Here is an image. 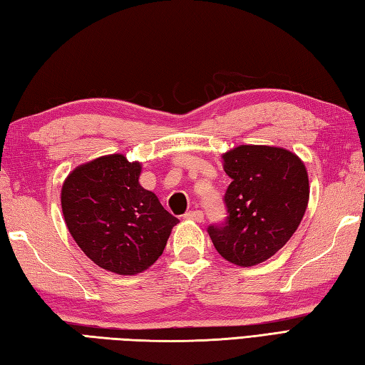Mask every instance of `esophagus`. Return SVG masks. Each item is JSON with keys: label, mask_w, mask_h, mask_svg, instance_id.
<instances>
[{"label": "esophagus", "mask_w": 365, "mask_h": 365, "mask_svg": "<svg viewBox=\"0 0 365 365\" xmlns=\"http://www.w3.org/2000/svg\"><path fill=\"white\" fill-rule=\"evenodd\" d=\"M184 217H185V219H189V220L203 222L205 214H203V211H198V210H195V211H187V212H185V214H184Z\"/></svg>", "instance_id": "esophagus-1"}]
</instances>
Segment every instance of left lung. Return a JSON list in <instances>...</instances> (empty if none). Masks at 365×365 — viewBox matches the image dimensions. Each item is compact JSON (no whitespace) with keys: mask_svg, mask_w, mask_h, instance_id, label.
<instances>
[{"mask_svg":"<svg viewBox=\"0 0 365 365\" xmlns=\"http://www.w3.org/2000/svg\"><path fill=\"white\" fill-rule=\"evenodd\" d=\"M232 178L227 219L207 227L215 250L237 266L266 262L288 242L309 203L304 162L284 148L241 145L222 155Z\"/></svg>","mask_w":365,"mask_h":365,"instance_id":"1","label":"left lung"}]
</instances>
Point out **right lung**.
I'll return each instance as SVG.
<instances>
[{"instance_id": "right-lung-1", "label": "right lung", "mask_w": 365, "mask_h": 365, "mask_svg": "<svg viewBox=\"0 0 365 365\" xmlns=\"http://www.w3.org/2000/svg\"><path fill=\"white\" fill-rule=\"evenodd\" d=\"M141 165L123 154L103 155L66 178L61 207L66 225L102 269L133 276L158 259L178 224L155 193L138 182Z\"/></svg>"}]
</instances>
